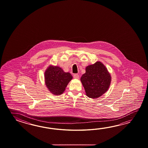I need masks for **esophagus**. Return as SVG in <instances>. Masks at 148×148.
<instances>
[{"mask_svg":"<svg viewBox=\"0 0 148 148\" xmlns=\"http://www.w3.org/2000/svg\"><path fill=\"white\" fill-rule=\"evenodd\" d=\"M73 78L75 79H79V76L78 74H75V75H73Z\"/></svg>","mask_w":148,"mask_h":148,"instance_id":"obj_1","label":"esophagus"}]
</instances>
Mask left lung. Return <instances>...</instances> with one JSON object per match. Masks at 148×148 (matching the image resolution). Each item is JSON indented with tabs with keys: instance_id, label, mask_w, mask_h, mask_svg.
Wrapping results in <instances>:
<instances>
[{
	"instance_id": "1",
	"label": "left lung",
	"mask_w": 148,
	"mask_h": 148,
	"mask_svg": "<svg viewBox=\"0 0 148 148\" xmlns=\"http://www.w3.org/2000/svg\"><path fill=\"white\" fill-rule=\"evenodd\" d=\"M111 79L106 67L102 62L97 61L86 66V73L82 75L80 80L87 96L96 99L108 90Z\"/></svg>"
}]
</instances>
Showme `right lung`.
<instances>
[{
	"label": "right lung",
	"mask_w": 148,
	"mask_h": 148,
	"mask_svg": "<svg viewBox=\"0 0 148 148\" xmlns=\"http://www.w3.org/2000/svg\"><path fill=\"white\" fill-rule=\"evenodd\" d=\"M73 78L70 73H65L61 68L57 66L50 65L44 72L45 84L54 95L62 94Z\"/></svg>",
	"instance_id": "right-lung-1"
}]
</instances>
